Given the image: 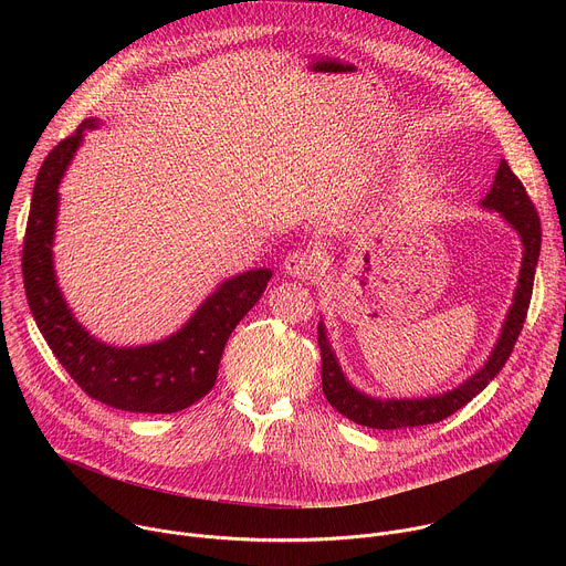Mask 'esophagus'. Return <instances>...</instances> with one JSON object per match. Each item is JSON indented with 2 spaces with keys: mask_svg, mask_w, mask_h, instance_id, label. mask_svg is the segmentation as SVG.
Returning <instances> with one entry per match:
<instances>
[{
  "mask_svg": "<svg viewBox=\"0 0 566 566\" xmlns=\"http://www.w3.org/2000/svg\"><path fill=\"white\" fill-rule=\"evenodd\" d=\"M284 269L293 277H308L315 269V255L308 251H293L286 255Z\"/></svg>",
  "mask_w": 566,
  "mask_h": 566,
  "instance_id": "obj_1",
  "label": "esophagus"
}]
</instances>
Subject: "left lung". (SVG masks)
<instances>
[{"label":"left lung","mask_w":566,"mask_h":566,"mask_svg":"<svg viewBox=\"0 0 566 566\" xmlns=\"http://www.w3.org/2000/svg\"><path fill=\"white\" fill-rule=\"evenodd\" d=\"M483 206L497 210L504 214V219L520 232L524 244V260H522V273L520 284L515 291V302L511 306V313L506 317L504 332L500 336L497 347L493 349L486 367L476 371L472 378H468L463 385H459L452 391H446L441 396L432 398H415V400H378L369 398L360 391H356L343 376L338 360L334 352L329 349L325 329L322 322L317 325V345H319V358H322V391H325L332 408L347 417L349 421L376 430H398V428H417V426H430L448 419L459 408H463L468 400H472L483 387H486L500 369L506 365L520 334L524 327V319L528 313L531 295H533V280H535V266L539 258V244H542V226L535 210V203L526 195V188L522 181L513 175L506 160L500 164L495 184L491 192L483 199Z\"/></svg>","instance_id":"1"}]
</instances>
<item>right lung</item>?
<instances>
[{"instance_id":"right-lung-1","label":"right lung","mask_w":566,"mask_h":566,"mask_svg":"<svg viewBox=\"0 0 566 566\" xmlns=\"http://www.w3.org/2000/svg\"><path fill=\"white\" fill-rule=\"evenodd\" d=\"M92 127L94 120L80 123L49 151L38 172L22 251L27 300L53 356L85 394L125 412L172 415L212 389L223 347L266 291L271 271L258 269L223 282L188 325L164 343L116 349L94 340L69 313L51 264L57 184L83 132Z\"/></svg>"}]
</instances>
